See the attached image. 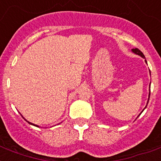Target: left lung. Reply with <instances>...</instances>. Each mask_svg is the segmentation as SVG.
<instances>
[{
	"instance_id": "obj_1",
	"label": "left lung",
	"mask_w": 161,
	"mask_h": 161,
	"mask_svg": "<svg viewBox=\"0 0 161 161\" xmlns=\"http://www.w3.org/2000/svg\"><path fill=\"white\" fill-rule=\"evenodd\" d=\"M132 51L134 52L135 53H136V54H138V55L141 56V57H142L143 58H145V55L143 54V53H142V52H141V51H140V49H138V48H133V49H132ZM145 62H146V60H145ZM150 94H149V98H150ZM148 102H149V99H148Z\"/></svg>"
}]
</instances>
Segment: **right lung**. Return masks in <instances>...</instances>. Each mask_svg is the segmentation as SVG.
<instances>
[{"instance_id":"add662e5","label":"right lung","mask_w":161,"mask_h":161,"mask_svg":"<svg viewBox=\"0 0 161 161\" xmlns=\"http://www.w3.org/2000/svg\"><path fill=\"white\" fill-rule=\"evenodd\" d=\"M27 122H28V121H27ZM29 124H31V125H34V126H37V125H33V124H31V123H30V122H28ZM37 127H38V126H37Z\"/></svg>"}]
</instances>
